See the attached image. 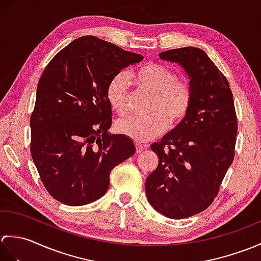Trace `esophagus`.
<instances>
[{
    "label": "esophagus",
    "instance_id": "1",
    "mask_svg": "<svg viewBox=\"0 0 261 261\" xmlns=\"http://www.w3.org/2000/svg\"><path fill=\"white\" fill-rule=\"evenodd\" d=\"M146 145H142V143H136V148H137V152H142L143 150H145L146 149Z\"/></svg>",
    "mask_w": 261,
    "mask_h": 261
}]
</instances>
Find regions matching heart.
<instances>
[{
    "instance_id": "b5f03b06",
    "label": "heart",
    "mask_w": 261,
    "mask_h": 261,
    "mask_svg": "<svg viewBox=\"0 0 261 261\" xmlns=\"http://www.w3.org/2000/svg\"><path fill=\"white\" fill-rule=\"evenodd\" d=\"M130 80L140 92L151 94L147 116H131L116 123L119 134L136 141L152 140L170 126L178 125L190 112L193 92L186 80L177 79L175 71L159 63H147L132 71ZM108 102L119 115L129 111V80L120 73L110 80L107 86Z\"/></svg>"
}]
</instances>
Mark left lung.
Returning <instances> with one entry per match:
<instances>
[{"instance_id":"obj_1","label":"left lung","mask_w":261,"mask_h":261,"mask_svg":"<svg viewBox=\"0 0 261 261\" xmlns=\"http://www.w3.org/2000/svg\"><path fill=\"white\" fill-rule=\"evenodd\" d=\"M178 63L190 77L193 99L185 120L151 145L159 158L147 177L146 195L170 219L206 210L234 158L238 121L228 80L202 49L184 47L159 54Z\"/></svg>"}]
</instances>
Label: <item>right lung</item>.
I'll return each mask as SVG.
<instances>
[{
	"label": "right lung",
	"mask_w": 261,
	"mask_h": 261,
	"mask_svg": "<svg viewBox=\"0 0 261 261\" xmlns=\"http://www.w3.org/2000/svg\"><path fill=\"white\" fill-rule=\"evenodd\" d=\"M143 56L93 36L71 41L39 80L30 116V152L43 186L58 202L80 206L107 193L110 173L136 152L123 135H109L107 86Z\"/></svg>",
	"instance_id": "add662e5"
}]
</instances>
